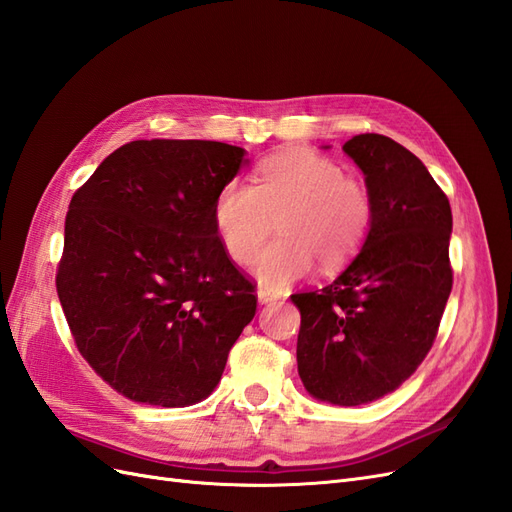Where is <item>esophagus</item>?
Returning <instances> with one entry per match:
<instances>
[{"label":"esophagus","mask_w":512,"mask_h":512,"mask_svg":"<svg viewBox=\"0 0 512 512\" xmlns=\"http://www.w3.org/2000/svg\"><path fill=\"white\" fill-rule=\"evenodd\" d=\"M277 299H280V294H275V292H271L267 288H258V301L260 303H273Z\"/></svg>","instance_id":"obj_1"}]
</instances>
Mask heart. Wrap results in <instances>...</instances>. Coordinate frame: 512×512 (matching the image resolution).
Segmentation results:
<instances>
[{"label":"heart","instance_id":"b5f03b06","mask_svg":"<svg viewBox=\"0 0 512 512\" xmlns=\"http://www.w3.org/2000/svg\"><path fill=\"white\" fill-rule=\"evenodd\" d=\"M376 215L371 185L361 175L312 151H284L260 162L254 185L232 179L215 196L213 224L235 262H247L277 222L280 237L256 254L252 271L282 288L312 271L346 265L361 250Z\"/></svg>","mask_w":512,"mask_h":512}]
</instances>
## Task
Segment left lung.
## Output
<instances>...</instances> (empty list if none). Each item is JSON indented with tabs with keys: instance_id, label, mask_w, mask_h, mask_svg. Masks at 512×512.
Segmentation results:
<instances>
[{
	"instance_id": "1",
	"label": "left lung",
	"mask_w": 512,
	"mask_h": 512,
	"mask_svg": "<svg viewBox=\"0 0 512 512\" xmlns=\"http://www.w3.org/2000/svg\"><path fill=\"white\" fill-rule=\"evenodd\" d=\"M344 151L374 192V224L333 284L290 299L301 312L305 389L329 404L361 406L399 389L436 342L453 288V215L425 164L393 138L359 134Z\"/></svg>"
}]
</instances>
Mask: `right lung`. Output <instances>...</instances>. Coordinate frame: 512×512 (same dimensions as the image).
Masks as SVG:
<instances>
[{
    "mask_svg": "<svg viewBox=\"0 0 512 512\" xmlns=\"http://www.w3.org/2000/svg\"><path fill=\"white\" fill-rule=\"evenodd\" d=\"M243 153L218 141H132L70 200L57 297L83 359L138 404L205 399L256 314L254 280L213 224Z\"/></svg>",
    "mask_w": 512,
    "mask_h": 512,
    "instance_id": "add662e5",
    "label": "right lung"
}]
</instances>
